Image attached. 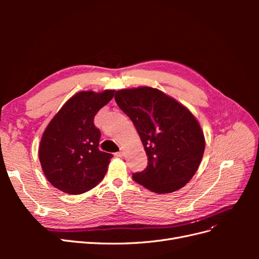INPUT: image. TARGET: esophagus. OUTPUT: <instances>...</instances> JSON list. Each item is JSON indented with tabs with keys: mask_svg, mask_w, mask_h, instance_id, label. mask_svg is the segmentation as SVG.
<instances>
[{
	"mask_svg": "<svg viewBox=\"0 0 259 259\" xmlns=\"http://www.w3.org/2000/svg\"><path fill=\"white\" fill-rule=\"evenodd\" d=\"M123 155H124V151L123 150H120L119 152L115 153V156H117V158H122Z\"/></svg>",
	"mask_w": 259,
	"mask_h": 259,
	"instance_id": "1",
	"label": "esophagus"
}]
</instances>
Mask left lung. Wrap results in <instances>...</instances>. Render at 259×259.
I'll use <instances>...</instances> for the list:
<instances>
[{
    "instance_id": "left-lung-1",
    "label": "left lung",
    "mask_w": 259,
    "mask_h": 259,
    "mask_svg": "<svg viewBox=\"0 0 259 259\" xmlns=\"http://www.w3.org/2000/svg\"><path fill=\"white\" fill-rule=\"evenodd\" d=\"M114 99L134 123L148 156L147 167L133 179L156 193L183 188L199 168L205 149L197 119L177 100L148 86L117 91Z\"/></svg>"
}]
</instances>
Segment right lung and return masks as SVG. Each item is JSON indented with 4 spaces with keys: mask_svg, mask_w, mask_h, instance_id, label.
Here are the masks:
<instances>
[{
    "mask_svg": "<svg viewBox=\"0 0 259 259\" xmlns=\"http://www.w3.org/2000/svg\"><path fill=\"white\" fill-rule=\"evenodd\" d=\"M114 92L75 94L45 128L38 158L45 177L62 192L81 194L105 177L113 155L99 150L101 134L94 117L113 98Z\"/></svg>",
    "mask_w": 259,
    "mask_h": 259,
    "instance_id": "obj_1",
    "label": "right lung"
}]
</instances>
